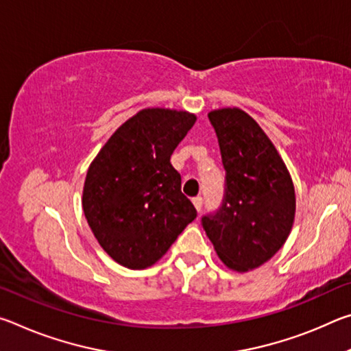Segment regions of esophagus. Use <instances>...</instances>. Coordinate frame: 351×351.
I'll list each match as a JSON object with an SVG mask.
<instances>
[{
  "mask_svg": "<svg viewBox=\"0 0 351 351\" xmlns=\"http://www.w3.org/2000/svg\"><path fill=\"white\" fill-rule=\"evenodd\" d=\"M192 203H193V206H195V209H197L198 212H201V209H203V198H201V197L193 198Z\"/></svg>",
  "mask_w": 351,
  "mask_h": 351,
  "instance_id": "1",
  "label": "esophagus"
}]
</instances>
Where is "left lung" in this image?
<instances>
[{"label": "left lung", "instance_id": "left-lung-1", "mask_svg": "<svg viewBox=\"0 0 351 351\" xmlns=\"http://www.w3.org/2000/svg\"><path fill=\"white\" fill-rule=\"evenodd\" d=\"M226 170V195L203 228L229 269L247 272L266 263L293 229L295 193L291 175L271 139L240 108L209 114Z\"/></svg>", "mask_w": 351, "mask_h": 351}]
</instances>
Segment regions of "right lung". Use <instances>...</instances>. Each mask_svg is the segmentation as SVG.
I'll return each instance as SVG.
<instances>
[{"label": "right lung", "instance_id": "obj_1", "mask_svg": "<svg viewBox=\"0 0 351 351\" xmlns=\"http://www.w3.org/2000/svg\"><path fill=\"white\" fill-rule=\"evenodd\" d=\"M195 121L189 111L141 110L111 134L88 169L86 221L104 251L125 268L156 263L197 218L170 162Z\"/></svg>", "mask_w": 351, "mask_h": 351}]
</instances>
